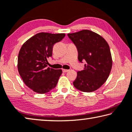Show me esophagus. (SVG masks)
<instances>
[{
    "mask_svg": "<svg viewBox=\"0 0 132 132\" xmlns=\"http://www.w3.org/2000/svg\"><path fill=\"white\" fill-rule=\"evenodd\" d=\"M69 70H68V69H62L63 72H64V73L69 72Z\"/></svg>",
    "mask_w": 132,
    "mask_h": 132,
    "instance_id": "34e87169",
    "label": "esophagus"
}]
</instances>
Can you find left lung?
I'll return each instance as SVG.
<instances>
[{
	"mask_svg": "<svg viewBox=\"0 0 132 132\" xmlns=\"http://www.w3.org/2000/svg\"><path fill=\"white\" fill-rule=\"evenodd\" d=\"M68 35L77 48L79 61L86 62L84 70L77 72L74 86L82 92L96 91L107 80L111 70L109 44L101 35L87 29Z\"/></svg>",
	"mask_w": 132,
	"mask_h": 132,
	"instance_id": "8db88e82",
	"label": "left lung"
}]
</instances>
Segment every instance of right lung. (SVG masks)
<instances>
[{
	"instance_id": "1",
	"label": "right lung",
	"mask_w": 132,
	"mask_h": 132,
	"mask_svg": "<svg viewBox=\"0 0 132 132\" xmlns=\"http://www.w3.org/2000/svg\"><path fill=\"white\" fill-rule=\"evenodd\" d=\"M64 37L63 33H38L21 47L18 69L25 85L33 91L45 94L56 87L62 70L47 68V59L52 56L54 44Z\"/></svg>"
}]
</instances>
